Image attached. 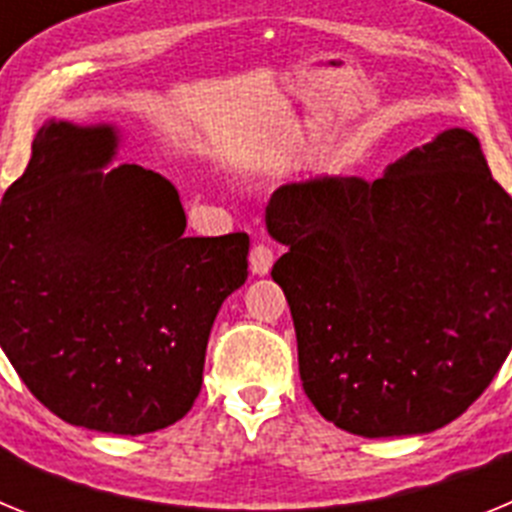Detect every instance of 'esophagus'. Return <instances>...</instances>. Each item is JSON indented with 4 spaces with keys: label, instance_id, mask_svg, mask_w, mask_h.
Here are the masks:
<instances>
[{
    "label": "esophagus",
    "instance_id": "esophagus-1",
    "mask_svg": "<svg viewBox=\"0 0 512 512\" xmlns=\"http://www.w3.org/2000/svg\"><path fill=\"white\" fill-rule=\"evenodd\" d=\"M248 264H251L253 274L264 277V274H269L271 271V264H274V251H271L269 246H264V243H256V246L251 248Z\"/></svg>",
    "mask_w": 512,
    "mask_h": 512
}]
</instances>
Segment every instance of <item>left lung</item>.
<instances>
[{
    "mask_svg": "<svg viewBox=\"0 0 512 512\" xmlns=\"http://www.w3.org/2000/svg\"><path fill=\"white\" fill-rule=\"evenodd\" d=\"M271 277L305 395L364 438L443 428L512 348V200L479 140L449 128L374 182L310 176L271 194Z\"/></svg>",
    "mask_w": 512,
    "mask_h": 512,
    "instance_id": "obj_1",
    "label": "left lung"
}]
</instances>
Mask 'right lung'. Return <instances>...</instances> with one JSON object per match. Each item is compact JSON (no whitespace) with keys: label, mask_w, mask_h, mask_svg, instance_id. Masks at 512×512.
Segmentation results:
<instances>
[{"label":"right lung","mask_w":512,"mask_h":512,"mask_svg":"<svg viewBox=\"0 0 512 512\" xmlns=\"http://www.w3.org/2000/svg\"><path fill=\"white\" fill-rule=\"evenodd\" d=\"M110 122L48 120L0 205V346L45 408L140 436L182 420L217 312L248 277V235L184 238L166 176L107 166Z\"/></svg>","instance_id":"1"}]
</instances>
